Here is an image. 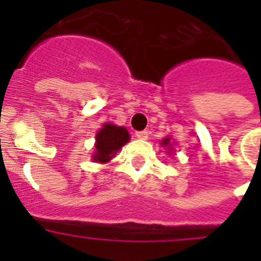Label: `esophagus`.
Here are the masks:
<instances>
[{
    "instance_id": "esophagus-1",
    "label": "esophagus",
    "mask_w": 261,
    "mask_h": 261,
    "mask_svg": "<svg viewBox=\"0 0 261 261\" xmlns=\"http://www.w3.org/2000/svg\"><path fill=\"white\" fill-rule=\"evenodd\" d=\"M136 137L141 138V140H147V137H149V132H147V130H140V132H136Z\"/></svg>"
}]
</instances>
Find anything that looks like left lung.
<instances>
[{
  "instance_id": "left-lung-1",
  "label": "left lung",
  "mask_w": 261,
  "mask_h": 261,
  "mask_svg": "<svg viewBox=\"0 0 261 261\" xmlns=\"http://www.w3.org/2000/svg\"><path fill=\"white\" fill-rule=\"evenodd\" d=\"M161 145L162 146H166L168 149V154H171L172 153V146H171V138L170 137H166L163 138V141L161 142Z\"/></svg>"
}]
</instances>
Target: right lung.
Returning a JSON list of instances; mask_svg holds the SVG:
<instances>
[{
	"mask_svg": "<svg viewBox=\"0 0 261 261\" xmlns=\"http://www.w3.org/2000/svg\"><path fill=\"white\" fill-rule=\"evenodd\" d=\"M129 133L124 126H117L114 124H105L102 129L96 133L95 151L93 161L99 163H106L114 158L115 154L129 141Z\"/></svg>",
	"mask_w": 261,
	"mask_h": 261,
	"instance_id": "obj_1",
	"label": "right lung"
}]
</instances>
